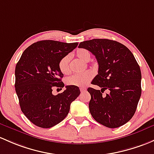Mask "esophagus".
<instances>
[{
    "instance_id": "obj_1",
    "label": "esophagus",
    "mask_w": 154,
    "mask_h": 154,
    "mask_svg": "<svg viewBox=\"0 0 154 154\" xmlns=\"http://www.w3.org/2000/svg\"><path fill=\"white\" fill-rule=\"evenodd\" d=\"M85 88H80V91H81V93H83V92H85Z\"/></svg>"
}]
</instances>
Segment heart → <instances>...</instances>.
<instances>
[{"mask_svg":"<svg viewBox=\"0 0 154 154\" xmlns=\"http://www.w3.org/2000/svg\"><path fill=\"white\" fill-rule=\"evenodd\" d=\"M75 55L78 59L84 62H88L91 58V53L89 51L85 48H80L75 53ZM70 55H66L61 58L59 62V69L60 72L64 74H69L70 72ZM93 77V74L91 72H86L79 74L69 77L66 80L67 85L73 86L82 87L91 81Z\"/></svg>","mask_w":154,"mask_h":154,"instance_id":"b5f03b06","label":"heart"}]
</instances>
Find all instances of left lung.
I'll use <instances>...</instances> for the list:
<instances>
[{
	"instance_id": "obj_1",
	"label": "left lung",
	"mask_w": 154,
	"mask_h": 154,
	"mask_svg": "<svg viewBox=\"0 0 154 154\" xmlns=\"http://www.w3.org/2000/svg\"><path fill=\"white\" fill-rule=\"evenodd\" d=\"M96 57L98 74L91 84L101 88H88L89 111L94 119L106 127L115 128L133 117L141 97L142 74L134 54L125 46L108 39H93L81 42ZM106 89L110 93L102 96Z\"/></svg>"
}]
</instances>
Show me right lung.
<instances>
[{"label": "right lung", "mask_w": 154, "mask_h": 154, "mask_svg": "<svg viewBox=\"0 0 154 154\" xmlns=\"http://www.w3.org/2000/svg\"><path fill=\"white\" fill-rule=\"evenodd\" d=\"M77 45L40 40L26 48L16 65L14 87L20 109L38 127L49 128L60 123L69 114L71 103L80 95V88L73 85H66L57 95L52 94L53 88L64 87L60 60Z\"/></svg>", "instance_id": "add662e5"}]
</instances>
